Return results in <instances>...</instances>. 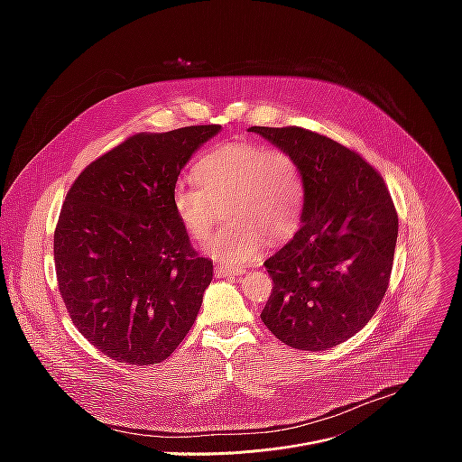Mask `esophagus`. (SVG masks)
<instances>
[{
    "label": "esophagus",
    "instance_id": "esophagus-1",
    "mask_svg": "<svg viewBox=\"0 0 462 462\" xmlns=\"http://www.w3.org/2000/svg\"><path fill=\"white\" fill-rule=\"evenodd\" d=\"M216 276L217 278H230L245 274V267H234V265H216Z\"/></svg>",
    "mask_w": 462,
    "mask_h": 462
}]
</instances>
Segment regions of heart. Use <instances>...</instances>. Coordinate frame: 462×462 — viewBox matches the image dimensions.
<instances>
[{
    "mask_svg": "<svg viewBox=\"0 0 462 462\" xmlns=\"http://www.w3.org/2000/svg\"><path fill=\"white\" fill-rule=\"evenodd\" d=\"M193 180L197 186L175 184L171 210L195 243H205L223 208L226 223L207 250L228 265L255 259L265 239L280 243L300 225L305 179L300 162L285 150L225 143L201 155Z\"/></svg>",
    "mask_w": 462,
    "mask_h": 462,
    "instance_id": "obj_1",
    "label": "heart"
}]
</instances>
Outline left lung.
Masks as SVG:
<instances>
[{"label": "left lung", "mask_w": 462, "mask_h": 462, "mask_svg": "<svg viewBox=\"0 0 462 462\" xmlns=\"http://www.w3.org/2000/svg\"><path fill=\"white\" fill-rule=\"evenodd\" d=\"M250 131L289 152L305 179L301 226L263 263L273 292L261 319L294 349H331L355 337L385 296L397 208L382 175L331 137L300 125Z\"/></svg>", "instance_id": "obj_1"}]
</instances>
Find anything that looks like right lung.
Returning <instances> with one entry per match:
<instances>
[{
  "mask_svg": "<svg viewBox=\"0 0 462 462\" xmlns=\"http://www.w3.org/2000/svg\"><path fill=\"white\" fill-rule=\"evenodd\" d=\"M219 124L135 134L75 179L54 230L60 296L75 327L106 356L166 360L184 340L214 265L191 246L171 189Z\"/></svg>",
  "mask_w": 462,
  "mask_h": 462,
  "instance_id": "1",
  "label": "right lung"
}]
</instances>
